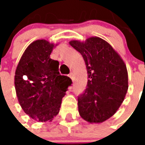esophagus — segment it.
Wrapping results in <instances>:
<instances>
[{
	"label": "esophagus",
	"mask_w": 145,
	"mask_h": 145,
	"mask_svg": "<svg viewBox=\"0 0 145 145\" xmlns=\"http://www.w3.org/2000/svg\"><path fill=\"white\" fill-rule=\"evenodd\" d=\"M68 77H70V78H71V80L74 79V77H73V73H72V72H71L70 74H68Z\"/></svg>",
	"instance_id": "1"
}]
</instances>
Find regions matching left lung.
Here are the masks:
<instances>
[{
	"label": "left lung",
	"mask_w": 145,
	"mask_h": 145,
	"mask_svg": "<svg viewBox=\"0 0 145 145\" xmlns=\"http://www.w3.org/2000/svg\"><path fill=\"white\" fill-rule=\"evenodd\" d=\"M69 44L86 63V89L77 97L80 117L89 123H102L112 117L123 101L128 89L126 66L110 44L101 38Z\"/></svg>",
	"instance_id": "left-lung-1"
}]
</instances>
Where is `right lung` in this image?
Here are the masks:
<instances>
[{"label":"right lung","instance_id":"add662e5","mask_svg":"<svg viewBox=\"0 0 145 145\" xmlns=\"http://www.w3.org/2000/svg\"><path fill=\"white\" fill-rule=\"evenodd\" d=\"M54 45L38 40L28 46L16 70L15 88L22 108L39 122L52 120L59 112L70 77L59 74V61L50 59Z\"/></svg>","mask_w":145,"mask_h":145}]
</instances>
